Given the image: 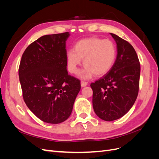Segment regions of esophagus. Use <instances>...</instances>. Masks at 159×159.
I'll return each mask as SVG.
<instances>
[{
	"label": "esophagus",
	"instance_id": "esophagus-1",
	"mask_svg": "<svg viewBox=\"0 0 159 159\" xmlns=\"http://www.w3.org/2000/svg\"><path fill=\"white\" fill-rule=\"evenodd\" d=\"M87 85H88V83L86 82V81H81V87H85V86Z\"/></svg>",
	"mask_w": 159,
	"mask_h": 159
}]
</instances>
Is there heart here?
<instances>
[{
	"label": "heart",
	"instance_id": "1",
	"mask_svg": "<svg viewBox=\"0 0 159 159\" xmlns=\"http://www.w3.org/2000/svg\"><path fill=\"white\" fill-rule=\"evenodd\" d=\"M117 57V48L111 40L97 37L85 38L75 43L74 50L67 53L66 60L69 71L77 74L78 66L84 60L85 68L80 73L82 78L102 76L112 68Z\"/></svg>",
	"mask_w": 159,
	"mask_h": 159
}]
</instances>
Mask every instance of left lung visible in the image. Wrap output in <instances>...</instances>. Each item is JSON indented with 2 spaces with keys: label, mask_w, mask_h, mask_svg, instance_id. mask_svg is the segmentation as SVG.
<instances>
[{
  "label": "left lung",
  "mask_w": 159,
  "mask_h": 159,
  "mask_svg": "<svg viewBox=\"0 0 159 159\" xmlns=\"http://www.w3.org/2000/svg\"><path fill=\"white\" fill-rule=\"evenodd\" d=\"M111 35L117 44L116 60L106 74L90 85L94 111L106 121L122 117L132 107L139 93L141 71L132 45L114 34Z\"/></svg>",
  "instance_id": "8db88e82"
}]
</instances>
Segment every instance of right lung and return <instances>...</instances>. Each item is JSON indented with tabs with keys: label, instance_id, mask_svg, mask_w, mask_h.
<instances>
[{
	"label": "right lung",
	"instance_id": "1",
	"mask_svg": "<svg viewBox=\"0 0 159 159\" xmlns=\"http://www.w3.org/2000/svg\"><path fill=\"white\" fill-rule=\"evenodd\" d=\"M69 32L43 36L24 52L18 75L24 101L42 121L57 124L68 119L81 89L68 74L66 42Z\"/></svg>",
	"mask_w": 159,
	"mask_h": 159
}]
</instances>
